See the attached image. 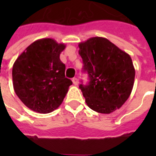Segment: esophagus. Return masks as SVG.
I'll use <instances>...</instances> for the list:
<instances>
[{"instance_id": "esophagus-1", "label": "esophagus", "mask_w": 156, "mask_h": 156, "mask_svg": "<svg viewBox=\"0 0 156 156\" xmlns=\"http://www.w3.org/2000/svg\"><path fill=\"white\" fill-rule=\"evenodd\" d=\"M72 81H73V83L75 86H78V83H79V81H78V79L77 78H73V79H72Z\"/></svg>"}]
</instances>
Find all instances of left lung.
<instances>
[{"mask_svg": "<svg viewBox=\"0 0 156 156\" xmlns=\"http://www.w3.org/2000/svg\"><path fill=\"white\" fill-rule=\"evenodd\" d=\"M78 47L90 79L88 85L79 86L87 106L105 114L119 109L133 90L135 69L130 56L103 37L90 38Z\"/></svg>", "mask_w": 156, "mask_h": 156, "instance_id": "1", "label": "left lung"}]
</instances>
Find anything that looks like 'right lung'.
<instances>
[{
  "instance_id": "1",
  "label": "right lung",
  "mask_w": 156,
  "mask_h": 156,
  "mask_svg": "<svg viewBox=\"0 0 156 156\" xmlns=\"http://www.w3.org/2000/svg\"><path fill=\"white\" fill-rule=\"evenodd\" d=\"M64 44L45 38L29 45L13 66V89L26 106L39 113H49L66 97L72 81L66 78L60 54Z\"/></svg>"
}]
</instances>
